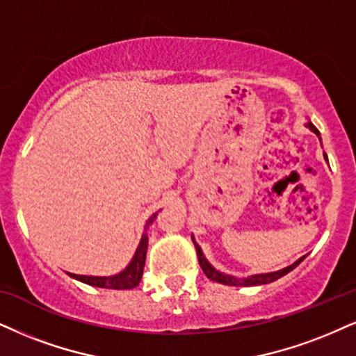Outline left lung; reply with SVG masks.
<instances>
[{
	"instance_id": "1",
	"label": "left lung",
	"mask_w": 356,
	"mask_h": 356,
	"mask_svg": "<svg viewBox=\"0 0 356 356\" xmlns=\"http://www.w3.org/2000/svg\"><path fill=\"white\" fill-rule=\"evenodd\" d=\"M307 127H309V129L312 130L314 134H317L318 137H320V131L315 129V125L312 124V122H309V124H307ZM325 158H327V155H325ZM193 243H195V239H193ZM195 249H196V256H198V262H200L201 269H203V272L206 274V277L214 280V282L225 284V285H236V287H249V285H261V284L274 282V280L280 279V277H282V275L287 274V272H291L292 269H296V267L299 266L302 261H304V257H302L297 262H293L292 266L285 267V269L277 270V272H269V274H257V275H251V277H245V279H236V277H232V275L221 274V272H218L216 269H214V267L209 266V262L206 261L204 256H203V252H201V248L196 243H195Z\"/></svg>"
}]
</instances>
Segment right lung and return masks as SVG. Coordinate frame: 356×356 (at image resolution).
<instances>
[{"mask_svg":"<svg viewBox=\"0 0 356 356\" xmlns=\"http://www.w3.org/2000/svg\"><path fill=\"white\" fill-rule=\"evenodd\" d=\"M155 213L153 216L148 219L147 226H145V232L142 236V241H140L137 252H135L134 259L129 264V267L120 274L112 275V277H89V275H76L69 274L71 277L81 280V282L94 285V287H102V289H115V291H129V289L137 287L142 280L143 274V266H145V254H147V245H148V236H147V227L152 225L153 219L156 218Z\"/></svg>","mask_w":356,"mask_h":356,"instance_id":"right-lung-1","label":"right lung"}]
</instances>
